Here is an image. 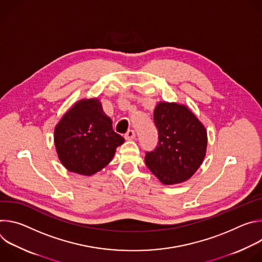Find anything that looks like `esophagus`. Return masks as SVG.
Masks as SVG:
<instances>
[{"label":"esophagus","mask_w":262,"mask_h":262,"mask_svg":"<svg viewBox=\"0 0 262 262\" xmlns=\"http://www.w3.org/2000/svg\"><path fill=\"white\" fill-rule=\"evenodd\" d=\"M124 138H125L126 140H128V141H130V140H134V139L136 138V133H135V130H133V129H129V130H128V132L125 134Z\"/></svg>","instance_id":"1"}]
</instances>
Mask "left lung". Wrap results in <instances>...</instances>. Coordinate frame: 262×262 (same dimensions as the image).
<instances>
[{"instance_id": "1", "label": "left lung", "mask_w": 262, "mask_h": 262, "mask_svg": "<svg viewBox=\"0 0 262 262\" xmlns=\"http://www.w3.org/2000/svg\"><path fill=\"white\" fill-rule=\"evenodd\" d=\"M159 143L146 152L145 163L166 185L190 179L206 155L207 132L193 112L184 104L160 101L154 112Z\"/></svg>"}]
</instances>
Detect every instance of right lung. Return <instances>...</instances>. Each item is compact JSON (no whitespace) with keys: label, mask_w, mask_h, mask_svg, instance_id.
Returning <instances> with one entry per match:
<instances>
[{"label":"right lung","mask_w":262,"mask_h":262,"mask_svg":"<svg viewBox=\"0 0 262 262\" xmlns=\"http://www.w3.org/2000/svg\"><path fill=\"white\" fill-rule=\"evenodd\" d=\"M54 142L61 164L69 172L91 176L112 161L124 139L114 132L98 98H84L58 122Z\"/></svg>","instance_id":"right-lung-1"}]
</instances>
